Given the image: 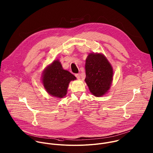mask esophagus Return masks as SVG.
I'll list each match as a JSON object with an SVG mask.
<instances>
[{
    "instance_id": "esophagus-1",
    "label": "esophagus",
    "mask_w": 153,
    "mask_h": 153,
    "mask_svg": "<svg viewBox=\"0 0 153 153\" xmlns=\"http://www.w3.org/2000/svg\"><path fill=\"white\" fill-rule=\"evenodd\" d=\"M75 76H76L78 79H79L80 78V74H75Z\"/></svg>"
}]
</instances>
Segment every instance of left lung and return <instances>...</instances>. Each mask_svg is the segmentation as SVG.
Listing matches in <instances>:
<instances>
[{"instance_id": "obj_1", "label": "left lung", "mask_w": 153, "mask_h": 153, "mask_svg": "<svg viewBox=\"0 0 153 153\" xmlns=\"http://www.w3.org/2000/svg\"><path fill=\"white\" fill-rule=\"evenodd\" d=\"M85 71V80L92 95L100 97L108 92L113 80V69L104 54L90 53L86 59Z\"/></svg>"}]
</instances>
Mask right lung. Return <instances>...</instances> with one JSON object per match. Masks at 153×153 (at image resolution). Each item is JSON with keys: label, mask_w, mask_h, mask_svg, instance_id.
Listing matches in <instances>:
<instances>
[{"label": "right lung", "mask_w": 153, "mask_h": 153, "mask_svg": "<svg viewBox=\"0 0 153 153\" xmlns=\"http://www.w3.org/2000/svg\"><path fill=\"white\" fill-rule=\"evenodd\" d=\"M74 80L76 77L62 68L59 59L54 60L47 65L42 76V82L46 91L57 98L65 97L70 82Z\"/></svg>", "instance_id": "right-lung-1"}]
</instances>
